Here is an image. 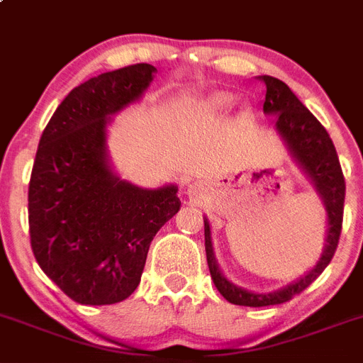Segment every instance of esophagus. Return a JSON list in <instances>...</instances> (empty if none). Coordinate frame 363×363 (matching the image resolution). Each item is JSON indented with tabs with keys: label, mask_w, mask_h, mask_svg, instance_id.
I'll use <instances>...</instances> for the list:
<instances>
[{
	"label": "esophagus",
	"mask_w": 363,
	"mask_h": 363,
	"mask_svg": "<svg viewBox=\"0 0 363 363\" xmlns=\"http://www.w3.org/2000/svg\"><path fill=\"white\" fill-rule=\"evenodd\" d=\"M203 191H204V186L201 184V182H195V184L188 186V191H186V194H188V197H190V199L197 201L203 197Z\"/></svg>",
	"instance_id": "esophagus-1"
}]
</instances>
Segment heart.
<instances>
[{
  "label": "heart",
  "mask_w": 363,
  "mask_h": 363,
  "mask_svg": "<svg viewBox=\"0 0 363 363\" xmlns=\"http://www.w3.org/2000/svg\"><path fill=\"white\" fill-rule=\"evenodd\" d=\"M235 102V96L232 93H225V91H217V93L208 94L206 99L199 102V109L204 115H213V113L226 111L232 104Z\"/></svg>",
  "instance_id": "b5f03b06"
}]
</instances>
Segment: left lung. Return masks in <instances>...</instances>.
I'll list each match as a JSON object with an SVG mask.
<instances>
[{
	"mask_svg": "<svg viewBox=\"0 0 363 363\" xmlns=\"http://www.w3.org/2000/svg\"><path fill=\"white\" fill-rule=\"evenodd\" d=\"M267 93L263 100V113L276 116L274 128L285 144L286 151L291 153L299 169L307 175L311 184L314 186L318 197L321 199L327 212V232L325 245L320 259L307 274L289 283L283 289L274 292H252L232 283L225 274L220 272L219 263L216 259L212 242V228L210 220L204 217V247H206L208 269L212 274L217 291L223 294L226 301L242 307H269V305L285 303L292 296L305 291L311 283L325 270L333 259L336 247H338L340 232H342L343 219V199H345V181L340 168V160L334 150L325 128L318 122L316 116L308 111L298 96L286 86L285 82L274 77H261Z\"/></svg>",
	"mask_w": 363,
	"mask_h": 363,
	"instance_id": "obj_1",
	"label": "left lung"
}]
</instances>
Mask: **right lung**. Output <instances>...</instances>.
Segmentation results:
<instances>
[{
  "label": "right lung",
  "instance_id": "1",
  "mask_svg": "<svg viewBox=\"0 0 363 363\" xmlns=\"http://www.w3.org/2000/svg\"><path fill=\"white\" fill-rule=\"evenodd\" d=\"M155 72L137 64L80 84L38 144L30 247L40 269L77 303L111 305L133 294L151 241L181 208L177 184H131L113 169L107 150L111 116L143 99Z\"/></svg>",
  "mask_w": 363,
  "mask_h": 363
}]
</instances>
